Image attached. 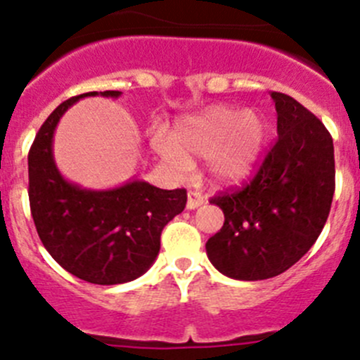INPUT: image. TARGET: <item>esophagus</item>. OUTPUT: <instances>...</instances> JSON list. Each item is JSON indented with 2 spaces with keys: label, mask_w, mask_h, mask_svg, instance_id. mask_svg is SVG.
<instances>
[{
  "label": "esophagus",
  "mask_w": 360,
  "mask_h": 360,
  "mask_svg": "<svg viewBox=\"0 0 360 360\" xmlns=\"http://www.w3.org/2000/svg\"><path fill=\"white\" fill-rule=\"evenodd\" d=\"M203 202H205V198L202 197V193H198V191H190V193H188L186 209H190V210L198 209V207L203 205Z\"/></svg>",
  "instance_id": "1"
}]
</instances>
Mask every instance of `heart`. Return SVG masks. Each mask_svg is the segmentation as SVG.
<instances>
[{
  "label": "heart",
  "mask_w": 360,
  "mask_h": 360,
  "mask_svg": "<svg viewBox=\"0 0 360 360\" xmlns=\"http://www.w3.org/2000/svg\"><path fill=\"white\" fill-rule=\"evenodd\" d=\"M266 141V122L256 111L212 106L176 122L170 137L158 132L151 146L176 169L190 167L188 155L209 157L216 183L235 184L250 176Z\"/></svg>",
  "instance_id": "obj_1"
}]
</instances>
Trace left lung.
<instances>
[{"label":"left lung","mask_w":360,"mask_h":360,"mask_svg":"<svg viewBox=\"0 0 360 360\" xmlns=\"http://www.w3.org/2000/svg\"><path fill=\"white\" fill-rule=\"evenodd\" d=\"M278 139L248 186L210 200L224 224L207 240L209 261L235 281L277 277L321 235L335 195V146L324 123L271 92Z\"/></svg>","instance_id":"left-lung-1"}]
</instances>
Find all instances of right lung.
Segmentation results:
<instances>
[{
  "instance_id": "obj_1",
  "label": "right lung",
  "mask_w": 360,
  "mask_h": 360,
  "mask_svg": "<svg viewBox=\"0 0 360 360\" xmlns=\"http://www.w3.org/2000/svg\"><path fill=\"white\" fill-rule=\"evenodd\" d=\"M89 92L64 101L45 120L27 157L29 203L36 231L50 256L75 277L115 285L146 274L160 252L163 226L183 212L186 190H160L143 179L108 190H89L60 174L53 158V134L69 108Z\"/></svg>"
}]
</instances>
